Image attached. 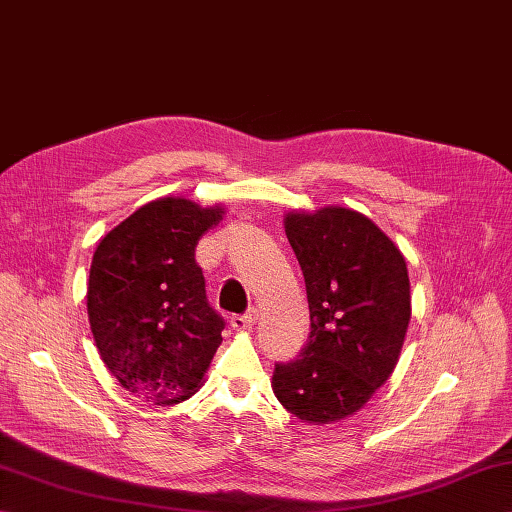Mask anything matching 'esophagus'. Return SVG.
<instances>
[{
    "instance_id": "1",
    "label": "esophagus",
    "mask_w": 512,
    "mask_h": 512,
    "mask_svg": "<svg viewBox=\"0 0 512 512\" xmlns=\"http://www.w3.org/2000/svg\"><path fill=\"white\" fill-rule=\"evenodd\" d=\"M257 318H259V311L257 309H248L244 316H233L229 320V324H231L233 331H248L257 322Z\"/></svg>"
}]
</instances>
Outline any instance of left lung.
Wrapping results in <instances>:
<instances>
[{
  "label": "left lung",
  "mask_w": 512,
  "mask_h": 512,
  "mask_svg": "<svg viewBox=\"0 0 512 512\" xmlns=\"http://www.w3.org/2000/svg\"><path fill=\"white\" fill-rule=\"evenodd\" d=\"M283 225L305 277L311 333L300 359L274 368L272 391L307 424L342 422L398 365L411 320L406 261L355 209H292Z\"/></svg>",
  "instance_id": "left-lung-1"
}]
</instances>
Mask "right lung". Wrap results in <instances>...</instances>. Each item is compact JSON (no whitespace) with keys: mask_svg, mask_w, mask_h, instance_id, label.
Returning a JSON list of instances; mask_svg holds the SVG:
<instances>
[{"mask_svg":"<svg viewBox=\"0 0 512 512\" xmlns=\"http://www.w3.org/2000/svg\"><path fill=\"white\" fill-rule=\"evenodd\" d=\"M225 207L164 196L101 238L86 307L101 361L131 396L170 406L188 400L222 342L194 248Z\"/></svg>","mask_w":512,"mask_h":512,"instance_id":"add662e5","label":"right lung"}]
</instances>
